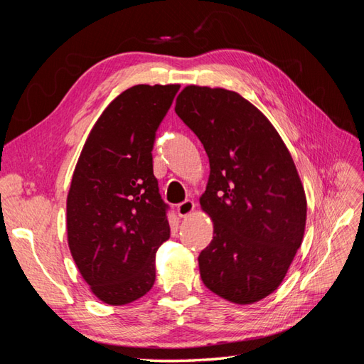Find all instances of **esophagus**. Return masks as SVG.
Wrapping results in <instances>:
<instances>
[{
    "label": "esophagus",
    "instance_id": "esophagus-1",
    "mask_svg": "<svg viewBox=\"0 0 364 364\" xmlns=\"http://www.w3.org/2000/svg\"><path fill=\"white\" fill-rule=\"evenodd\" d=\"M194 202L193 200H185L182 203H179L178 206H176V211H178V215L179 217H186L190 215L193 211H194Z\"/></svg>",
    "mask_w": 364,
    "mask_h": 364
}]
</instances>
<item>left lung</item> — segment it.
Returning <instances> with one entry per match:
<instances>
[{"label": "left lung", "instance_id": "left-lung-1", "mask_svg": "<svg viewBox=\"0 0 364 364\" xmlns=\"http://www.w3.org/2000/svg\"><path fill=\"white\" fill-rule=\"evenodd\" d=\"M174 111L211 168L200 206L214 237L199 255L202 281L229 302H258L279 287L302 245L306 199L293 158L266 115L234 91L190 85Z\"/></svg>", "mask_w": 364, "mask_h": 364}]
</instances>
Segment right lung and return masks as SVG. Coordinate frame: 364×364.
<instances>
[{"instance_id":"1","label":"right lung","mask_w":364,"mask_h":364,"mask_svg":"<svg viewBox=\"0 0 364 364\" xmlns=\"http://www.w3.org/2000/svg\"><path fill=\"white\" fill-rule=\"evenodd\" d=\"M179 85H136L90 132L67 199L68 246L91 291L126 305L155 284V258L170 238L168 206L153 174V142Z\"/></svg>"}]
</instances>
